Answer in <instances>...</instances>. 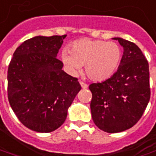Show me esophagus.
Masks as SVG:
<instances>
[{"label":"esophagus","instance_id":"34e87169","mask_svg":"<svg viewBox=\"0 0 156 156\" xmlns=\"http://www.w3.org/2000/svg\"><path fill=\"white\" fill-rule=\"evenodd\" d=\"M79 83H80V85L82 86L83 89H86V88H88V84H87V83L82 82V81H80Z\"/></svg>","mask_w":156,"mask_h":156}]
</instances>
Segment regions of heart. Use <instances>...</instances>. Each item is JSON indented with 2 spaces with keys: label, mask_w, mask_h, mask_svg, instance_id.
<instances>
[{
  "label": "heart",
  "mask_w": 156,
  "mask_h": 156,
  "mask_svg": "<svg viewBox=\"0 0 156 156\" xmlns=\"http://www.w3.org/2000/svg\"><path fill=\"white\" fill-rule=\"evenodd\" d=\"M61 60L73 75L85 65V73L93 81H104L118 70L122 60V49L118 43L102 40L80 39L71 46V51L61 52Z\"/></svg>",
  "instance_id": "heart-1"
}]
</instances>
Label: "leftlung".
Returning a JSON list of instances; mask_svg holds the SVG:
<instances>
[{
	"label": "left lung",
	"mask_w": 156,
	"mask_h": 156,
	"mask_svg": "<svg viewBox=\"0 0 156 156\" xmlns=\"http://www.w3.org/2000/svg\"><path fill=\"white\" fill-rule=\"evenodd\" d=\"M124 55L117 72L101 83H91L93 121L109 133L126 131L136 125L150 99L148 60L134 42L119 37Z\"/></svg>",
	"instance_id": "left-lung-1"
}]
</instances>
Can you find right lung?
Returning a JSON list of instances; mask_svg holds the SVG:
<instances>
[{
  "instance_id": "obj_1",
  "label": "right lung",
  "mask_w": 156,
  "mask_h": 156,
  "mask_svg": "<svg viewBox=\"0 0 156 156\" xmlns=\"http://www.w3.org/2000/svg\"><path fill=\"white\" fill-rule=\"evenodd\" d=\"M66 35L35 37L16 48L7 70V97L25 126L50 132L65 122L81 90L78 78L62 70L56 58Z\"/></svg>"
}]
</instances>
